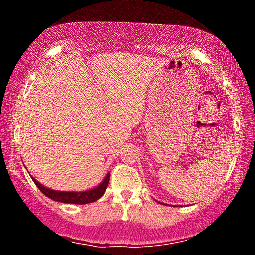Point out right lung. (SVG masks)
<instances>
[{"label":"right lung","instance_id":"obj_1","mask_svg":"<svg viewBox=\"0 0 255 255\" xmlns=\"http://www.w3.org/2000/svg\"><path fill=\"white\" fill-rule=\"evenodd\" d=\"M30 176H31L32 181L34 184L37 185L38 189H39L46 197L50 198L51 200L63 202V204L85 205L100 199L103 196V193H105L107 189V185L109 183L110 173H108L106 175V178L102 180V182L100 184L90 190H86V191H58V190H53L45 187V185H42L40 182H38L32 175Z\"/></svg>","mask_w":255,"mask_h":255}]
</instances>
